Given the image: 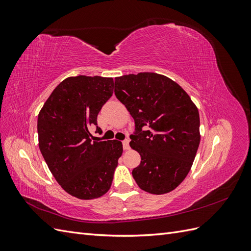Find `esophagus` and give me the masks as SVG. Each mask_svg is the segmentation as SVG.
Wrapping results in <instances>:
<instances>
[{
	"instance_id": "1",
	"label": "esophagus",
	"mask_w": 251,
	"mask_h": 251,
	"mask_svg": "<svg viewBox=\"0 0 251 251\" xmlns=\"http://www.w3.org/2000/svg\"><path fill=\"white\" fill-rule=\"evenodd\" d=\"M128 139H126V140H125V141H123V146H124V149L126 151V150H130V144H128Z\"/></svg>"
}]
</instances>
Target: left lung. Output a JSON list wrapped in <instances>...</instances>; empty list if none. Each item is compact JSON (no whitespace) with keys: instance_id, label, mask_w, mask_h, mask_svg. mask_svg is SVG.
<instances>
[{"instance_id":"1","label":"left lung","mask_w":251,"mask_h":251,"mask_svg":"<svg viewBox=\"0 0 251 251\" xmlns=\"http://www.w3.org/2000/svg\"><path fill=\"white\" fill-rule=\"evenodd\" d=\"M114 88L138 132L130 136L131 148L141 157L132 172L136 183L153 195L174 191L191 171L199 148L198 108L176 81L162 74L123 75L115 78Z\"/></svg>"}]
</instances>
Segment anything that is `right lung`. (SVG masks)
Wrapping results in <instances>:
<instances>
[{
    "label": "right lung",
    "mask_w": 251,
    "mask_h": 251,
    "mask_svg": "<svg viewBox=\"0 0 251 251\" xmlns=\"http://www.w3.org/2000/svg\"><path fill=\"white\" fill-rule=\"evenodd\" d=\"M113 88L112 77H67L37 117L39 147L50 172L68 194L81 200L108 193L123 155L120 141H92L89 132Z\"/></svg>",
    "instance_id": "1"
}]
</instances>
